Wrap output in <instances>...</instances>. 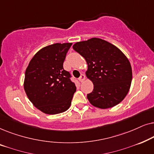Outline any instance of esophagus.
Listing matches in <instances>:
<instances>
[{
  "instance_id": "34e87169",
  "label": "esophagus",
  "mask_w": 154,
  "mask_h": 154,
  "mask_svg": "<svg viewBox=\"0 0 154 154\" xmlns=\"http://www.w3.org/2000/svg\"><path fill=\"white\" fill-rule=\"evenodd\" d=\"M85 75H84V74H81V76H80V77H79V81H80V82H81V83H82V82H83V81H84V80H85Z\"/></svg>"
}]
</instances>
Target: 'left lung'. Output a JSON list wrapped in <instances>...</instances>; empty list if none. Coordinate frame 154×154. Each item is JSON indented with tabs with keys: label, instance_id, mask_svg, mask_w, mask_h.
<instances>
[{
	"label": "left lung",
	"instance_id": "obj_1",
	"mask_svg": "<svg viewBox=\"0 0 154 154\" xmlns=\"http://www.w3.org/2000/svg\"><path fill=\"white\" fill-rule=\"evenodd\" d=\"M73 48L88 64L86 75L94 85L87 95L90 104L104 109L122 102L132 79L131 65L125 54L113 44L97 38L78 42Z\"/></svg>",
	"mask_w": 154,
	"mask_h": 154
}]
</instances>
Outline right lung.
<instances>
[{
    "label": "right lung",
    "instance_id": "obj_1",
    "mask_svg": "<svg viewBox=\"0 0 154 154\" xmlns=\"http://www.w3.org/2000/svg\"><path fill=\"white\" fill-rule=\"evenodd\" d=\"M72 43H54L40 50L25 71L24 90L29 100L46 114H57L71 106L76 90L63 63Z\"/></svg>",
    "mask_w": 154,
    "mask_h": 154
}]
</instances>
